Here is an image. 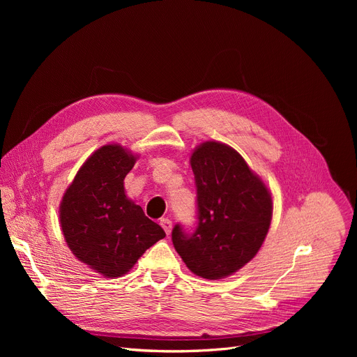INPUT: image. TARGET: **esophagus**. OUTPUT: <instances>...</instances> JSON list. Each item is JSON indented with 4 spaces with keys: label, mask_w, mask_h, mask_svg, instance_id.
I'll return each mask as SVG.
<instances>
[{
    "label": "esophagus",
    "mask_w": 357,
    "mask_h": 357,
    "mask_svg": "<svg viewBox=\"0 0 357 357\" xmlns=\"http://www.w3.org/2000/svg\"><path fill=\"white\" fill-rule=\"evenodd\" d=\"M160 226L162 229L165 230L166 234H171V230H172V221L169 218H160Z\"/></svg>",
    "instance_id": "esophagus-1"
}]
</instances>
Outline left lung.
I'll use <instances>...</instances> for the list:
<instances>
[{
	"mask_svg": "<svg viewBox=\"0 0 357 357\" xmlns=\"http://www.w3.org/2000/svg\"><path fill=\"white\" fill-rule=\"evenodd\" d=\"M191 166L197 186V226L175 224L172 241L191 272L205 279L226 278L259 252L272 220V198L234 149L205 142Z\"/></svg>",
	"mask_w": 357,
	"mask_h": 357,
	"instance_id": "1",
	"label": "left lung"
}]
</instances>
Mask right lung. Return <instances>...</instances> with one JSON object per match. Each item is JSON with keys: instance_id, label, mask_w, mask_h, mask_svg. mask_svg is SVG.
<instances>
[{"instance_id": "right-lung-1", "label": "right lung", "mask_w": 357, "mask_h": 357, "mask_svg": "<svg viewBox=\"0 0 357 357\" xmlns=\"http://www.w3.org/2000/svg\"><path fill=\"white\" fill-rule=\"evenodd\" d=\"M136 156L107 144L82 165L61 202V226L72 253L105 278H119L166 234L124 192Z\"/></svg>"}]
</instances>
